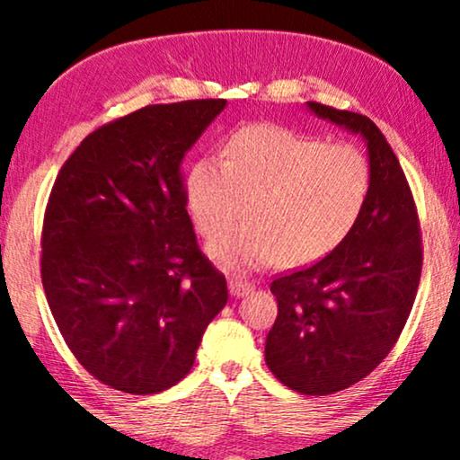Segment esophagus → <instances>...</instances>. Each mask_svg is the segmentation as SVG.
<instances>
[{
    "label": "esophagus",
    "instance_id": "34e87169",
    "mask_svg": "<svg viewBox=\"0 0 460 460\" xmlns=\"http://www.w3.org/2000/svg\"><path fill=\"white\" fill-rule=\"evenodd\" d=\"M252 282H248V280H242V278H231L229 280V290H231V295H234V297H243V295H248V293H252Z\"/></svg>",
    "mask_w": 460,
    "mask_h": 460
}]
</instances>
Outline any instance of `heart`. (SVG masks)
Returning <instances> with one entry per match:
<instances>
[{
    "mask_svg": "<svg viewBox=\"0 0 460 460\" xmlns=\"http://www.w3.org/2000/svg\"><path fill=\"white\" fill-rule=\"evenodd\" d=\"M371 193L367 155L280 125H248L226 142L223 161H199L187 178L197 229L214 237L242 214L248 223L208 248L226 270L290 267L327 257L357 226Z\"/></svg>",
    "mask_w": 460,
    "mask_h": 460,
    "instance_id": "obj_1",
    "label": "heart"
}]
</instances>
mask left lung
I'll use <instances>...</instances> for the list:
<instances>
[{
    "instance_id": "1",
    "label": "left lung",
    "mask_w": 460,
    "mask_h": 460,
    "mask_svg": "<svg viewBox=\"0 0 460 460\" xmlns=\"http://www.w3.org/2000/svg\"><path fill=\"white\" fill-rule=\"evenodd\" d=\"M307 106L365 137L371 193L333 252L273 278L278 316L265 360L284 386L333 394L369 376L397 344L420 282L422 235L408 178L374 120L318 102Z\"/></svg>"
}]
</instances>
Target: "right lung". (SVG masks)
<instances>
[{"instance_id":"1","label":"right lung","mask_w":460,"mask_h":460,"mask_svg":"<svg viewBox=\"0 0 460 460\" xmlns=\"http://www.w3.org/2000/svg\"><path fill=\"white\" fill-rule=\"evenodd\" d=\"M225 103H155L102 125L52 184L46 299L78 363L116 391L178 385L229 297L197 243L182 176L184 155Z\"/></svg>"}]
</instances>
